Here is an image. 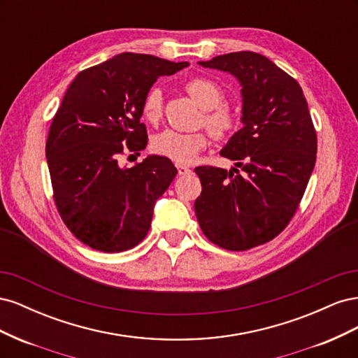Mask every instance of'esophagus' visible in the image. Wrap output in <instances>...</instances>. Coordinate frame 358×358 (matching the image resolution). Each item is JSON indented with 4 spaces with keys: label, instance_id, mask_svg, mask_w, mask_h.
Here are the masks:
<instances>
[{
    "label": "esophagus",
    "instance_id": "obj_1",
    "mask_svg": "<svg viewBox=\"0 0 358 358\" xmlns=\"http://www.w3.org/2000/svg\"><path fill=\"white\" fill-rule=\"evenodd\" d=\"M176 169H178V173L179 176H187V175H191V169L183 166V164H176Z\"/></svg>",
    "mask_w": 358,
    "mask_h": 358
}]
</instances>
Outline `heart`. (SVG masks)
<instances>
[{"label":"heart","instance_id":"1","mask_svg":"<svg viewBox=\"0 0 358 358\" xmlns=\"http://www.w3.org/2000/svg\"><path fill=\"white\" fill-rule=\"evenodd\" d=\"M185 90L201 109L200 122L209 129L215 138H227L239 127V117L229 106L222 104L224 91L218 83L206 78H194L185 83ZM142 115L149 122H158L162 116V92L152 86L142 101ZM209 134L206 131L180 133L164 129L152 138V149L158 155L166 157L178 164H189L208 148Z\"/></svg>","mask_w":358,"mask_h":358}]
</instances>
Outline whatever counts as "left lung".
Returning a JSON list of instances; mask_svg holds the SVG:
<instances>
[{
	"mask_svg": "<svg viewBox=\"0 0 358 358\" xmlns=\"http://www.w3.org/2000/svg\"><path fill=\"white\" fill-rule=\"evenodd\" d=\"M199 64L242 85L243 127L221 155L246 175L197 167L201 194L194 210L212 243L246 251L275 239L294 216L315 167L317 133L300 85L268 58L245 50Z\"/></svg>",
	"mask_w": 358,
	"mask_h": 358,
	"instance_id": "obj_1",
	"label": "left lung"
}]
</instances>
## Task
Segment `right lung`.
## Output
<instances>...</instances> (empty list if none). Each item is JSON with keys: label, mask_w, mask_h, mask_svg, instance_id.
<instances>
[{"label": "right lung", "mask_w": 358, "mask_h": 358, "mask_svg": "<svg viewBox=\"0 0 358 358\" xmlns=\"http://www.w3.org/2000/svg\"><path fill=\"white\" fill-rule=\"evenodd\" d=\"M187 66L125 52L71 82L49 129L46 158L57 209L82 243L122 252L146 237L155 201L178 170L159 155L131 169L117 158L146 148V125L140 122L145 94L159 76Z\"/></svg>", "instance_id": "add662e5"}]
</instances>
